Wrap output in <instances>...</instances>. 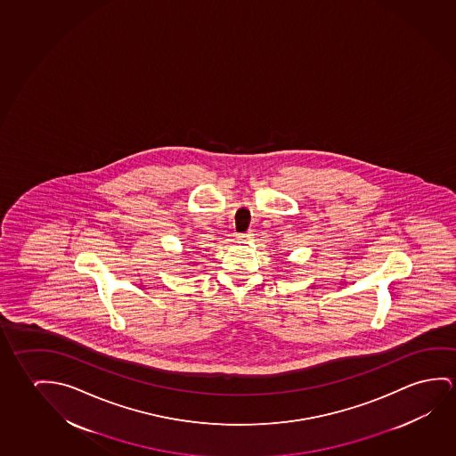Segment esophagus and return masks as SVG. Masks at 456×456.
Returning <instances> with one entry per match:
<instances>
[{"instance_id":"esophagus-1","label":"esophagus","mask_w":456,"mask_h":456,"mask_svg":"<svg viewBox=\"0 0 456 456\" xmlns=\"http://www.w3.org/2000/svg\"><path fill=\"white\" fill-rule=\"evenodd\" d=\"M237 239L241 241V243H246V241H251L254 239L253 232H246V233H239L237 235Z\"/></svg>"}]
</instances>
